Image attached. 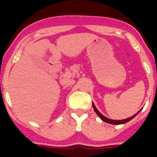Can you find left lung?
<instances>
[{
    "label": "left lung",
    "mask_w": 157,
    "mask_h": 157,
    "mask_svg": "<svg viewBox=\"0 0 157 157\" xmlns=\"http://www.w3.org/2000/svg\"><path fill=\"white\" fill-rule=\"evenodd\" d=\"M92 107H93V109L95 110V112L97 113V114L101 118V119H102V121L106 122V123H109V124H125V123H127V122H128L129 120H131L133 118H135V116L137 115L139 113V112H140V111H139L137 113H135V115H133L132 117H130V118H126V119H123V120H113V119H109V118H106L105 116H103L102 114H101V113L99 112L98 110L96 109L95 105H94L93 103H92Z\"/></svg>",
    "instance_id": "left-lung-1"
}]
</instances>
